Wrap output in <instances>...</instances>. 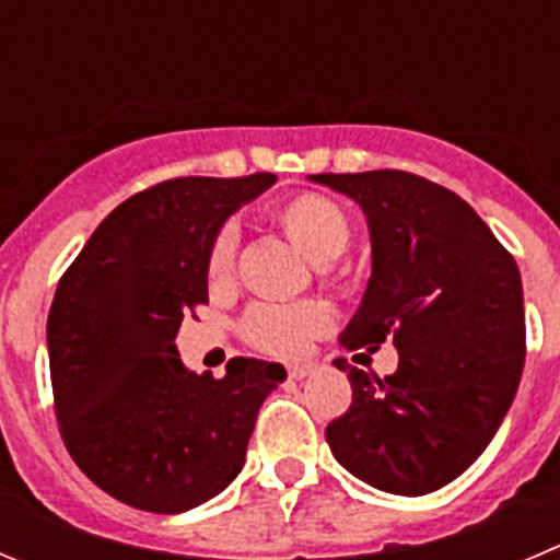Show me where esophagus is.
<instances>
[{
  "label": "esophagus",
  "mask_w": 560,
  "mask_h": 560,
  "mask_svg": "<svg viewBox=\"0 0 560 560\" xmlns=\"http://www.w3.org/2000/svg\"><path fill=\"white\" fill-rule=\"evenodd\" d=\"M313 374V365L311 363H294V365H289V376L291 380H305V376H311Z\"/></svg>",
  "instance_id": "esophagus-1"
}]
</instances>
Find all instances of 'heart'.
Wrapping results in <instances>:
<instances>
[{
    "mask_svg": "<svg viewBox=\"0 0 560 560\" xmlns=\"http://www.w3.org/2000/svg\"><path fill=\"white\" fill-rule=\"evenodd\" d=\"M275 222L313 264H329L349 247V217L332 197L318 191H302L285 200L275 211ZM236 244L238 236L233 225H225L217 233L209 253L211 285L231 283ZM327 327L329 311L322 302H258L249 307L242 322V332L249 343L280 357L300 354L307 340L327 332Z\"/></svg>",
    "mask_w": 560,
    "mask_h": 560,
    "instance_id": "b5f03b06",
    "label": "heart"
}]
</instances>
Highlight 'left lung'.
Wrapping results in <instances>:
<instances>
[{"label":"left lung","instance_id":"8db88e82","mask_svg":"<svg viewBox=\"0 0 560 560\" xmlns=\"http://www.w3.org/2000/svg\"><path fill=\"white\" fill-rule=\"evenodd\" d=\"M351 197L371 236V277L343 349H398L376 380L335 360L351 407L327 425L332 456L390 494L459 478L503 423L525 365L523 280L487 222L451 189L404 170L307 175Z\"/></svg>","mask_w":560,"mask_h":560}]
</instances>
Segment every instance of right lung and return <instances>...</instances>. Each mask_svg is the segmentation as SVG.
I'll return each mask as SVG.
<instances>
[{
	"instance_id": "1",
	"label": "right lung",
	"mask_w": 560,
	"mask_h": 560,
	"mask_svg": "<svg viewBox=\"0 0 560 560\" xmlns=\"http://www.w3.org/2000/svg\"><path fill=\"white\" fill-rule=\"evenodd\" d=\"M277 175L173 178L117 206L62 275L46 324L57 420L79 470L115 500L180 514L242 472L280 363L233 357L222 380L175 349L209 302V253L228 217Z\"/></svg>"
}]
</instances>
